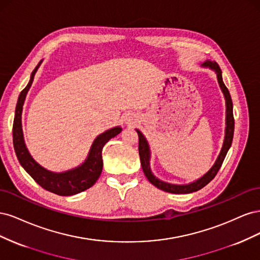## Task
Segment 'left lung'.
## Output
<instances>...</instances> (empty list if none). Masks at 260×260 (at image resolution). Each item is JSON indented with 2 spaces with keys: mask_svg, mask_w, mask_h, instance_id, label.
<instances>
[{
  "mask_svg": "<svg viewBox=\"0 0 260 260\" xmlns=\"http://www.w3.org/2000/svg\"><path fill=\"white\" fill-rule=\"evenodd\" d=\"M203 66L209 67L211 69H214L217 73V78H218V82L220 88H221L224 98H225V103H226V128H225V138H224V142L223 146L221 148V152H220L218 158L215 162L214 166L211 167V169L207 172L205 176H203L201 179H199L195 182L187 184V185H175V184H169L166 182H162V181L158 180L153 176L151 172V169H149V149L148 145L145 138L143 137L142 133H141L139 130H137L138 135H139V155H140V159H141V165H142V169L144 171V175L147 178V180L151 182L153 185L156 187L160 188V190L168 192V193H174V194H186V193H192L201 190L205 185H207L210 181L216 177L218 174L219 169L221 168V165L225 158V155L229 151V148L232 144V140H233V133H234V117H233V103L231 100V95L229 93V90H228L226 86L224 85L222 81V76H221V69H220L219 65L215 61H205L203 64Z\"/></svg>",
  "mask_w": 260,
  "mask_h": 260,
  "instance_id": "8db88e82",
  "label": "left lung"
}]
</instances>
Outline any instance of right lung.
I'll return each mask as SVG.
<instances>
[{
  "instance_id": "right-lung-1",
  "label": "right lung",
  "mask_w": 260,
  "mask_h": 260,
  "mask_svg": "<svg viewBox=\"0 0 260 260\" xmlns=\"http://www.w3.org/2000/svg\"><path fill=\"white\" fill-rule=\"evenodd\" d=\"M40 64L41 61L34 69L32 74H31L30 81L26 88L19 94L13 123L14 149L23 169L32 177V179L39 185H41L46 191L60 196L74 195L88 190L89 187L96 182L102 169H103L102 149H103L104 145L109 140L119 135L121 132V128L116 127L100 135L92 144L88 159L80 167L74 170L62 172V174H53V172H50L43 169L41 166H39L28 153L25 142H23L21 129V112L27 92L30 89L31 84H32L35 75Z\"/></svg>"
}]
</instances>
